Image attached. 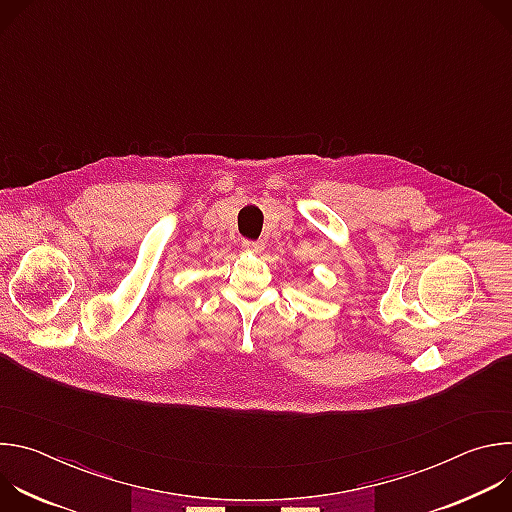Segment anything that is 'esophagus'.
Instances as JSON below:
<instances>
[{"label": "esophagus", "instance_id": "34e87169", "mask_svg": "<svg viewBox=\"0 0 512 512\" xmlns=\"http://www.w3.org/2000/svg\"><path fill=\"white\" fill-rule=\"evenodd\" d=\"M263 243L261 241H243V249L249 253H261L263 251Z\"/></svg>", "mask_w": 512, "mask_h": 512}]
</instances>
